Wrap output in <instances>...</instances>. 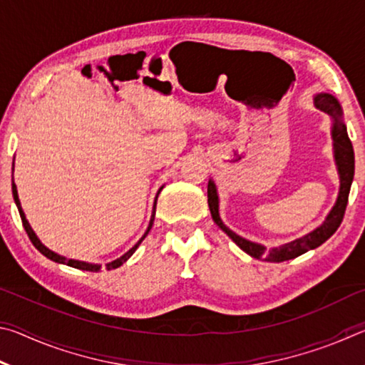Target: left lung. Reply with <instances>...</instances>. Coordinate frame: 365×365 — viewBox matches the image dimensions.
I'll use <instances>...</instances> for the list:
<instances>
[{
    "instance_id": "1",
    "label": "left lung",
    "mask_w": 365,
    "mask_h": 365,
    "mask_svg": "<svg viewBox=\"0 0 365 365\" xmlns=\"http://www.w3.org/2000/svg\"><path fill=\"white\" fill-rule=\"evenodd\" d=\"M314 104L316 108L324 110V113L329 114L333 119V127H331V138H333V153H335V163L338 168L339 174V191L335 206L331 207L330 214L327 215L325 222L316 230L304 235L294 242H289L287 245H282L279 248H272L267 251V248L259 243H252L250 240L240 237L235 232H232L224 222H222L219 215V196H217V188L212 180L207 183V205L211 209V215L215 224H217L222 230H224L228 237H230L235 243H237L240 248H242L246 255L256 259H264V261L269 262H283L289 261V259H294L301 255H304L309 250H314L325 243L333 233L338 230L339 224L344 217L346 206H348V196L351 190V183H353L354 178V150L353 143L348 137V130H346V125L343 122V110L341 106L335 96L330 93H319L314 98Z\"/></svg>"
}]
</instances>
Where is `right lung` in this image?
I'll list each match as a JSON object with an SVG mask.
<instances>
[{
	"instance_id": "1",
	"label": "right lung",
	"mask_w": 365,
	"mask_h": 365,
	"mask_svg": "<svg viewBox=\"0 0 365 365\" xmlns=\"http://www.w3.org/2000/svg\"><path fill=\"white\" fill-rule=\"evenodd\" d=\"M12 172H14V163H12ZM160 190H163V187L159 188V191H158V195L160 193ZM12 196H14V201H16V206H17V209H19V214H21V219H22V225H24V228H26V232H27V235H29V238H30V242L34 243V246L36 250H38L43 256H46L48 259H51V261H54V262H59V264H66V265H71V267H76V269H80V270H88V272H98L101 269V265L100 264H88V262H83V261H76V259H67V257H64V256H59V255H56V252L54 251H51V250H48L45 245H43L40 240H38V237H36L35 235V232L32 230V227H30V224H29V220L26 219V214H24V211H22V206H21V201H19V196H17V188H16V183H14V180H12ZM156 201H158V196H156V200H154V206H153V215H151V220H150V225H148V228H146V232H145V235L143 237H141V240L140 242L133 246L132 250H128L125 255L123 256H120L119 259H115V261H113V262H109V264H106V269L108 270H110V269H117V267H120V265L127 261L128 257H130L135 251H137V248L140 246V243L143 242L145 240V237L148 235V232L151 230V227H153V222H154V214H156Z\"/></svg>"
}]
</instances>
